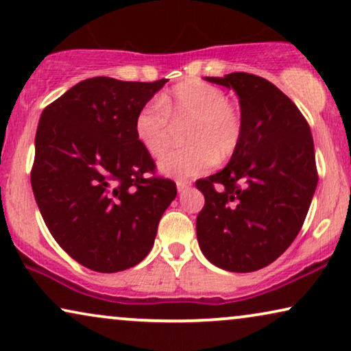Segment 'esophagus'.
<instances>
[{
    "mask_svg": "<svg viewBox=\"0 0 351 351\" xmlns=\"http://www.w3.org/2000/svg\"><path fill=\"white\" fill-rule=\"evenodd\" d=\"M190 185H191V182H189V180H177V190L179 191L186 190Z\"/></svg>",
    "mask_w": 351,
    "mask_h": 351,
    "instance_id": "1",
    "label": "esophagus"
}]
</instances>
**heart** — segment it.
<instances>
[{
  "mask_svg": "<svg viewBox=\"0 0 351 351\" xmlns=\"http://www.w3.org/2000/svg\"><path fill=\"white\" fill-rule=\"evenodd\" d=\"M190 119L186 147L167 152L160 160L162 174L190 179L208 171L215 161L227 160L238 150L244 136L243 113L228 102L217 86L201 80H185L176 84L160 100L143 104L134 119V134L143 150L160 156L172 137V123Z\"/></svg>",
  "mask_w": 351,
  "mask_h": 351,
  "instance_id": "b5f03b06",
  "label": "heart"
}]
</instances>
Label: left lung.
Here are the masks:
<instances>
[{
    "label": "left lung",
    "mask_w": 351,
    "mask_h": 351,
    "mask_svg": "<svg viewBox=\"0 0 351 351\" xmlns=\"http://www.w3.org/2000/svg\"><path fill=\"white\" fill-rule=\"evenodd\" d=\"M206 80L238 94L244 136L222 171L196 180L204 195L196 237L215 267L256 271L275 262L304 225L318 184L313 137L295 104L262 76Z\"/></svg>",
    "instance_id": "obj_1"
}]
</instances>
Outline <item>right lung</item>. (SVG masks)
I'll return each instance as SVG.
<instances>
[{"label":"right lung","mask_w":351,"mask_h":351,"mask_svg":"<svg viewBox=\"0 0 351 351\" xmlns=\"http://www.w3.org/2000/svg\"><path fill=\"white\" fill-rule=\"evenodd\" d=\"M166 83L97 76L43 110L33 195L59 246L89 270L114 273L142 262L176 198V184L155 176L134 134L138 108Z\"/></svg>","instance_id":"right-lung-1"}]
</instances>
